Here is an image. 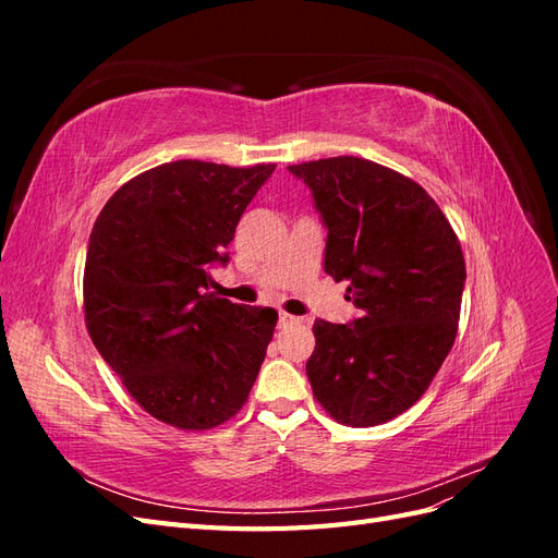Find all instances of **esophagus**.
<instances>
[{"label":"esophagus","instance_id":"34e87169","mask_svg":"<svg viewBox=\"0 0 558 558\" xmlns=\"http://www.w3.org/2000/svg\"><path fill=\"white\" fill-rule=\"evenodd\" d=\"M300 316H293V314H286V312H281L279 314V326L281 328H286V326H298L300 324Z\"/></svg>","mask_w":558,"mask_h":558}]
</instances>
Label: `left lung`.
Listing matches in <instances>:
<instances>
[{
  "label": "left lung",
  "mask_w": 558,
  "mask_h": 558,
  "mask_svg": "<svg viewBox=\"0 0 558 558\" xmlns=\"http://www.w3.org/2000/svg\"><path fill=\"white\" fill-rule=\"evenodd\" d=\"M328 228L324 269L349 281L351 324L314 320V398L337 424L379 426L426 393L459 330L465 260L421 185L365 158L289 165Z\"/></svg>",
  "instance_id": "1"
}]
</instances>
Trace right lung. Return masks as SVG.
Instances as JSON below:
<instances>
[{"instance_id": "obj_1", "label": "right lung", "mask_w": 558, "mask_h": 558, "mask_svg": "<svg viewBox=\"0 0 558 558\" xmlns=\"http://www.w3.org/2000/svg\"><path fill=\"white\" fill-rule=\"evenodd\" d=\"M275 165L177 160L118 189L90 232L83 312L90 340L128 393L179 430L242 410L275 335L272 307L205 293Z\"/></svg>"}]
</instances>
